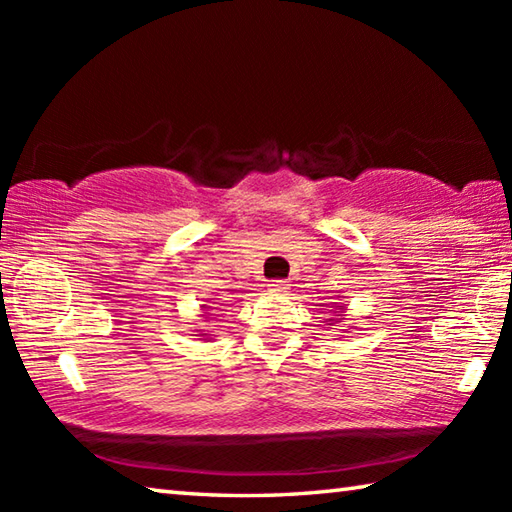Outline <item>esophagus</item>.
Here are the masks:
<instances>
[{
	"label": "esophagus",
	"instance_id": "34e87169",
	"mask_svg": "<svg viewBox=\"0 0 512 512\" xmlns=\"http://www.w3.org/2000/svg\"><path fill=\"white\" fill-rule=\"evenodd\" d=\"M287 289H289V284L282 282V280H273L271 284H268V291L275 293V296H284V293H287Z\"/></svg>",
	"mask_w": 512,
	"mask_h": 512
}]
</instances>
